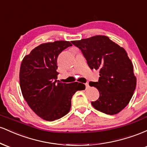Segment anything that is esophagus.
I'll return each mask as SVG.
<instances>
[{"instance_id": "obj_1", "label": "esophagus", "mask_w": 147, "mask_h": 147, "mask_svg": "<svg viewBox=\"0 0 147 147\" xmlns=\"http://www.w3.org/2000/svg\"><path fill=\"white\" fill-rule=\"evenodd\" d=\"M85 86H86V89H88V88H89V84H88V83H86L85 84Z\"/></svg>"}]
</instances>
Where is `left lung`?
Returning a JSON list of instances; mask_svg holds the SVG:
<instances>
[{
	"label": "left lung",
	"instance_id": "8db88e82",
	"mask_svg": "<svg viewBox=\"0 0 147 147\" xmlns=\"http://www.w3.org/2000/svg\"><path fill=\"white\" fill-rule=\"evenodd\" d=\"M79 48L91 70L99 69L97 88L99 97L91 104L107 115L117 114L128 105L136 87L133 65L123 48L106 36H95L72 41Z\"/></svg>",
	"mask_w": 147,
	"mask_h": 147
}]
</instances>
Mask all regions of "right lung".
I'll list each match as a JSON object with an SVG mask.
<instances>
[{
    "label": "right lung",
    "mask_w": 147,
    "mask_h": 147,
    "mask_svg": "<svg viewBox=\"0 0 147 147\" xmlns=\"http://www.w3.org/2000/svg\"><path fill=\"white\" fill-rule=\"evenodd\" d=\"M71 43L57 41L43 43L23 58L20 68V87L30 109L42 119L54 121L70 111L71 99L83 84L60 83L57 81L59 55Z\"/></svg>",
    "instance_id": "1"
}]
</instances>
